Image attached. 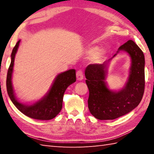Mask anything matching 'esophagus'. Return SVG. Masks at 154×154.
I'll return each instance as SVG.
<instances>
[{
    "label": "esophagus",
    "mask_w": 154,
    "mask_h": 154,
    "mask_svg": "<svg viewBox=\"0 0 154 154\" xmlns=\"http://www.w3.org/2000/svg\"><path fill=\"white\" fill-rule=\"evenodd\" d=\"M76 75H77V80L81 81L83 79V71L82 70H79L77 71L76 72Z\"/></svg>",
    "instance_id": "esophagus-1"
}]
</instances>
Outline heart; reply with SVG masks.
<instances>
[{
    "label": "heart",
    "instance_id": "obj_1",
    "mask_svg": "<svg viewBox=\"0 0 154 154\" xmlns=\"http://www.w3.org/2000/svg\"><path fill=\"white\" fill-rule=\"evenodd\" d=\"M96 51V49L93 48V49H90L88 51V52L89 54H94V52ZM104 54H105V51L103 50H98L95 53L93 57V60L95 62H99L101 60V59L103 58V57L104 56Z\"/></svg>",
    "mask_w": 154,
    "mask_h": 154
}]
</instances>
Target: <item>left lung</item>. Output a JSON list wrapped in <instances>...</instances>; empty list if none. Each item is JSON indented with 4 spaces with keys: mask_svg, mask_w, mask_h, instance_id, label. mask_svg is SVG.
Masks as SVG:
<instances>
[{
    "mask_svg": "<svg viewBox=\"0 0 154 154\" xmlns=\"http://www.w3.org/2000/svg\"><path fill=\"white\" fill-rule=\"evenodd\" d=\"M121 50L129 54L132 65L126 86L119 92H112L106 87L105 77L107 62L90 64L85 69V82L89 89L88 108L91 114L100 120L114 119L129 113L139 105L144 94L143 52L132 40H128L119 47L118 53Z\"/></svg>",
    "mask_w": 154,
    "mask_h": 154,
    "instance_id": "8db88e82",
    "label": "left lung"
}]
</instances>
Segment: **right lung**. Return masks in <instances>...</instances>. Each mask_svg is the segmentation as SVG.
<instances>
[{"label":"right lung","instance_id":"add662e5","mask_svg":"<svg viewBox=\"0 0 154 154\" xmlns=\"http://www.w3.org/2000/svg\"><path fill=\"white\" fill-rule=\"evenodd\" d=\"M20 41H18L13 49L11 62L7 76V90L10 99L20 111L30 118L39 120H49L55 118L62 107V101L65 90L68 86L76 82L75 70L71 69L59 74L56 78L50 90L45 97L32 105H25L18 102L15 97L12 86L11 77L15 56Z\"/></svg>","mask_w":154,"mask_h":154}]
</instances>
